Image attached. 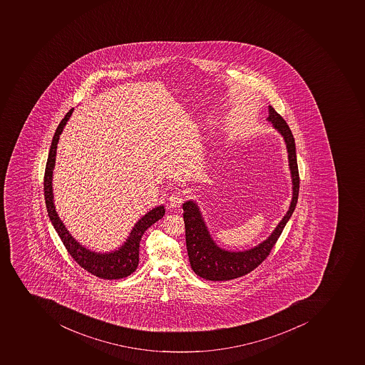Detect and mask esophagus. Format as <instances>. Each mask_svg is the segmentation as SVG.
I'll return each mask as SVG.
<instances>
[{"label": "esophagus", "mask_w": 365, "mask_h": 365, "mask_svg": "<svg viewBox=\"0 0 365 365\" xmlns=\"http://www.w3.org/2000/svg\"><path fill=\"white\" fill-rule=\"evenodd\" d=\"M184 202V193L181 190L174 191L169 197V205L172 207H180Z\"/></svg>", "instance_id": "obj_1"}]
</instances>
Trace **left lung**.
Returning a JSON list of instances; mask_svg holds the SVG:
<instances>
[{
    "label": "left lung",
    "mask_w": 365,
    "mask_h": 365,
    "mask_svg": "<svg viewBox=\"0 0 365 365\" xmlns=\"http://www.w3.org/2000/svg\"><path fill=\"white\" fill-rule=\"evenodd\" d=\"M267 120L274 129L281 133L286 143L290 173H292V198L289 210L271 235L257 247L245 251H227L215 245L206 227L198 205L192 200L183 204L184 225L187 256L191 268L199 277L206 280L227 281L243 277L252 272L267 258L272 249L280 237L283 228L295 211L299 191V175L296 159L295 139L286 120L281 118L275 109L268 107Z\"/></svg>",
    "instance_id": "1"
}]
</instances>
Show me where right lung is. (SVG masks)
<instances>
[{
    "mask_svg": "<svg viewBox=\"0 0 365 365\" xmlns=\"http://www.w3.org/2000/svg\"><path fill=\"white\" fill-rule=\"evenodd\" d=\"M73 112V108H71L66 113L63 120L58 124L51 140L48 159L46 163L45 178H43L46 207L48 212L49 219L60 236L61 241L63 242L64 247L76 262L96 277H101L105 280H118L122 277H127L128 275L136 271L139 262V243L142 236L148 230V227H151L153 223L157 222L165 215L166 211L163 205H160L145 214L144 217H140L138 222L135 225L130 235L128 236L127 241L124 242V245L118 247V250L112 251V252H94L76 241L71 234L68 232L63 222L61 221L58 212L55 210L53 185H51L58 139Z\"/></svg>",
    "mask_w": 365,
    "mask_h": 365,
    "instance_id": "1",
    "label": "right lung"
}]
</instances>
